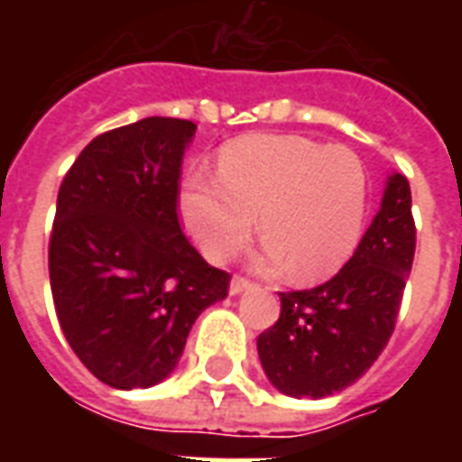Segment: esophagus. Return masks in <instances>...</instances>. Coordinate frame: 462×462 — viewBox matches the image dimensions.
Instances as JSON below:
<instances>
[{"label": "esophagus", "mask_w": 462, "mask_h": 462, "mask_svg": "<svg viewBox=\"0 0 462 462\" xmlns=\"http://www.w3.org/2000/svg\"><path fill=\"white\" fill-rule=\"evenodd\" d=\"M254 284H252L250 280H245V277H240V274H235L230 282V294H242L245 290H252Z\"/></svg>", "instance_id": "obj_1"}]
</instances>
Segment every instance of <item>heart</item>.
Wrapping results in <instances>:
<instances>
[{
  "instance_id": "b5f03b06",
  "label": "heart",
  "mask_w": 462,
  "mask_h": 462,
  "mask_svg": "<svg viewBox=\"0 0 462 462\" xmlns=\"http://www.w3.org/2000/svg\"><path fill=\"white\" fill-rule=\"evenodd\" d=\"M364 162L348 148L301 135L257 133L227 143L217 178L190 175L180 220L210 262H225L250 240L260 215V264L300 282L324 280L356 250L366 217Z\"/></svg>"
}]
</instances>
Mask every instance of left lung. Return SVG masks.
<instances>
[{
    "mask_svg": "<svg viewBox=\"0 0 462 462\" xmlns=\"http://www.w3.org/2000/svg\"><path fill=\"white\" fill-rule=\"evenodd\" d=\"M413 254L411 185L393 172L354 257L314 290L280 291V319L257 337L272 386L324 398L364 376L396 329Z\"/></svg>",
    "mask_w": 462,
    "mask_h": 462,
    "instance_id": "left-lung-1",
    "label": "left lung"
}]
</instances>
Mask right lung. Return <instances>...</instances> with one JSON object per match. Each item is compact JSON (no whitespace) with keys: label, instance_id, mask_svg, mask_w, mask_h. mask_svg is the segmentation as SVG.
I'll use <instances>...</instances> for the list:
<instances>
[{"label":"right lung","instance_id":"1","mask_svg":"<svg viewBox=\"0 0 462 462\" xmlns=\"http://www.w3.org/2000/svg\"><path fill=\"white\" fill-rule=\"evenodd\" d=\"M195 123L151 116L96 135L59 188L49 280L69 346L108 386L148 388L178 366L230 274L182 235L178 192Z\"/></svg>","mask_w":462,"mask_h":462}]
</instances>
